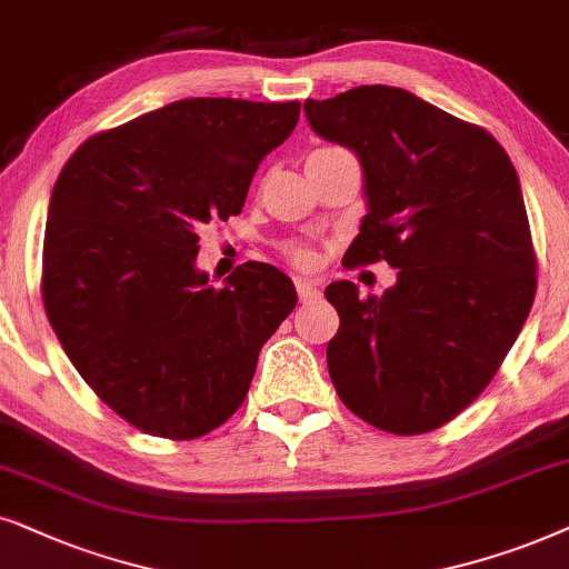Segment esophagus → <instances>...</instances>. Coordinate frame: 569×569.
<instances>
[{
  "mask_svg": "<svg viewBox=\"0 0 569 569\" xmlns=\"http://www.w3.org/2000/svg\"><path fill=\"white\" fill-rule=\"evenodd\" d=\"M297 293H299V299L305 301V305H309V301H315V299H320V291H317V286L307 278H297Z\"/></svg>",
  "mask_w": 569,
  "mask_h": 569,
  "instance_id": "34e87169",
  "label": "esophagus"
}]
</instances>
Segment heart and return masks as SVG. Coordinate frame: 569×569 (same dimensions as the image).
Here are the masks:
<instances>
[{
	"mask_svg": "<svg viewBox=\"0 0 569 569\" xmlns=\"http://www.w3.org/2000/svg\"><path fill=\"white\" fill-rule=\"evenodd\" d=\"M289 254H291L293 262L301 264V268H312V264H315V252L309 247H293Z\"/></svg>",
	"mask_w": 569,
	"mask_h": 569,
	"instance_id": "1",
	"label": "heart"
}]
</instances>
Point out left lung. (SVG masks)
<instances>
[{
  "instance_id": "left-lung-1",
  "label": "left lung",
  "mask_w": 569,
  "mask_h": 569,
  "mask_svg": "<svg viewBox=\"0 0 569 569\" xmlns=\"http://www.w3.org/2000/svg\"><path fill=\"white\" fill-rule=\"evenodd\" d=\"M309 127L359 158L367 216L343 260L398 268L382 297L336 280L328 372L346 408L423 435L487 388L536 297L520 179L481 127L390 86L305 101Z\"/></svg>"
}]
</instances>
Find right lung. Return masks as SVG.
<instances>
[{
  "mask_svg": "<svg viewBox=\"0 0 569 569\" xmlns=\"http://www.w3.org/2000/svg\"><path fill=\"white\" fill-rule=\"evenodd\" d=\"M299 101L184 98L82 142L43 237V307L98 398L153 437L208 435L244 403L257 356L297 307L286 272L244 262L221 289L197 229L244 208Z\"/></svg>",
  "mask_w": 569,
  "mask_h": 569,
  "instance_id": "1",
  "label": "right lung"
}]
</instances>
